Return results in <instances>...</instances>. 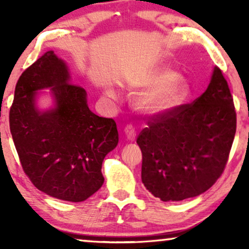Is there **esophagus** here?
I'll return each mask as SVG.
<instances>
[{
  "instance_id": "esophagus-1",
  "label": "esophagus",
  "mask_w": 249,
  "mask_h": 249,
  "mask_svg": "<svg viewBox=\"0 0 249 249\" xmlns=\"http://www.w3.org/2000/svg\"><path fill=\"white\" fill-rule=\"evenodd\" d=\"M124 134H125V137L128 139H130V141H134L135 137H136V129L132 124H127L124 128Z\"/></svg>"
}]
</instances>
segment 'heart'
<instances>
[{
    "label": "heart",
    "instance_id": "heart-1",
    "mask_svg": "<svg viewBox=\"0 0 249 249\" xmlns=\"http://www.w3.org/2000/svg\"><path fill=\"white\" fill-rule=\"evenodd\" d=\"M145 84L153 88L138 98V107L148 113L168 111L190 97V90L185 80L177 77L175 71L165 68L149 73ZM107 95L114 96V93L107 90Z\"/></svg>",
    "mask_w": 249,
    "mask_h": 249
}]
</instances>
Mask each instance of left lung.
Listing matches in <instances>:
<instances>
[{
  "label": "left lung",
  "instance_id": "obj_1",
  "mask_svg": "<svg viewBox=\"0 0 249 249\" xmlns=\"http://www.w3.org/2000/svg\"><path fill=\"white\" fill-rule=\"evenodd\" d=\"M236 127L232 95L215 67L209 87L198 98L153 115L139 134L146 189L163 202H179L206 192L224 171Z\"/></svg>",
  "mask_w": 249,
  "mask_h": 249
}]
</instances>
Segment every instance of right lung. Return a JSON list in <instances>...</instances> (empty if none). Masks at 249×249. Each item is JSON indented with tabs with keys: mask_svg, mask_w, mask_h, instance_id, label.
I'll list each match as a JSON object with an SVG mask.
<instances>
[{
	"mask_svg": "<svg viewBox=\"0 0 249 249\" xmlns=\"http://www.w3.org/2000/svg\"><path fill=\"white\" fill-rule=\"evenodd\" d=\"M44 88H51L56 107L39 111L35 100ZM9 119L20 163L37 189L83 202L101 188L102 163L119 142L117 124L89 110L86 90L70 83L67 64L53 51L21 73Z\"/></svg>",
	"mask_w": 249,
	"mask_h": 249,
	"instance_id": "1",
	"label": "right lung"
}]
</instances>
